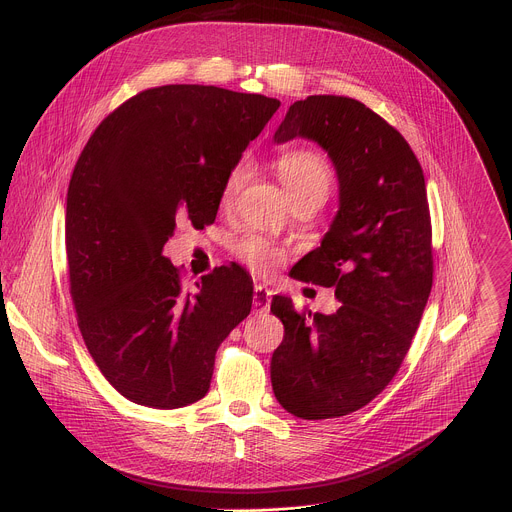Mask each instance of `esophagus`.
<instances>
[{
  "label": "esophagus",
  "instance_id": "1",
  "mask_svg": "<svg viewBox=\"0 0 512 512\" xmlns=\"http://www.w3.org/2000/svg\"><path fill=\"white\" fill-rule=\"evenodd\" d=\"M271 306V291L265 285H255V294H253V308L255 312L263 314Z\"/></svg>",
  "mask_w": 512,
  "mask_h": 512
}]
</instances>
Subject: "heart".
Segmentation results:
<instances>
[{"label": "heart", "mask_w": 512, "mask_h": 512, "mask_svg": "<svg viewBox=\"0 0 512 512\" xmlns=\"http://www.w3.org/2000/svg\"><path fill=\"white\" fill-rule=\"evenodd\" d=\"M277 172L289 196V202H300L308 198H328L330 188L334 184V170L328 158L316 150L296 148L287 150L277 158ZM247 178V162L235 164L221 188V202L229 206L239 194L243 182ZM235 257L247 265L257 275L275 273L287 259V253L281 245L271 239L249 233L235 243Z\"/></svg>", "instance_id": "1"}]
</instances>
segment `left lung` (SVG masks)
Returning a JSON list of instances; mask_svg holds the SVG:
<instances>
[{"label":"left lung","mask_w":512,"mask_h":512,"mask_svg":"<svg viewBox=\"0 0 512 512\" xmlns=\"http://www.w3.org/2000/svg\"><path fill=\"white\" fill-rule=\"evenodd\" d=\"M318 141L334 162L340 210L322 245L294 269L334 287L324 316L275 296L285 334L271 356L281 407L302 419L348 415L371 403L409 352L433 283L431 218L423 170L405 137L364 103L312 95L289 107L277 143Z\"/></svg>","instance_id":"obj_1"}]
</instances>
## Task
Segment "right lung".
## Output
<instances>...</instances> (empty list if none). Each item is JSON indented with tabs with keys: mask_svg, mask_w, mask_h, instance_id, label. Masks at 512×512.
<instances>
[{
	"mask_svg": "<svg viewBox=\"0 0 512 512\" xmlns=\"http://www.w3.org/2000/svg\"><path fill=\"white\" fill-rule=\"evenodd\" d=\"M277 99L204 85L145 89L89 137L66 194V263L79 330L129 401L178 409L208 393L214 356L253 306L237 263L196 281L164 257L176 223H214L229 170Z\"/></svg>",
	"mask_w": 512,
	"mask_h": 512,
	"instance_id": "right-lung-1",
	"label": "right lung"
}]
</instances>
